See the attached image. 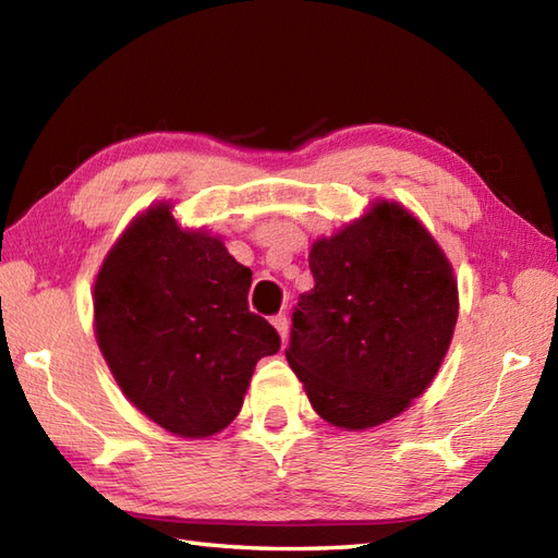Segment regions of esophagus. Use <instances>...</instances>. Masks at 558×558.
I'll list each match as a JSON object with an SVG mask.
<instances>
[{
	"instance_id": "1",
	"label": "esophagus",
	"mask_w": 558,
	"mask_h": 558,
	"mask_svg": "<svg viewBox=\"0 0 558 558\" xmlns=\"http://www.w3.org/2000/svg\"><path fill=\"white\" fill-rule=\"evenodd\" d=\"M276 326V330H278V335H280V340L282 342H288V335H290V328H288V316L284 314H278V316H274V320H270Z\"/></svg>"
}]
</instances>
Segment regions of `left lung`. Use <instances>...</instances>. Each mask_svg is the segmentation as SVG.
Returning a JSON list of instances; mask_svg holds the SVG:
<instances>
[{"instance_id":"obj_1","label":"left lung","mask_w":558,"mask_h":558,"mask_svg":"<svg viewBox=\"0 0 558 558\" xmlns=\"http://www.w3.org/2000/svg\"><path fill=\"white\" fill-rule=\"evenodd\" d=\"M314 290L292 316L290 368L342 430L397 418L442 366L459 318L447 254L399 202L378 199L311 244Z\"/></svg>"}]
</instances>
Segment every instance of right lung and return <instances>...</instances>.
<instances>
[{
  "mask_svg": "<svg viewBox=\"0 0 558 558\" xmlns=\"http://www.w3.org/2000/svg\"><path fill=\"white\" fill-rule=\"evenodd\" d=\"M171 202L131 220L95 278V338L131 404L163 430L211 437L242 409L276 328L247 306L252 270L183 228Z\"/></svg>",
  "mask_w": 558,
  "mask_h": 558,
  "instance_id": "obj_1",
  "label": "right lung"
}]
</instances>
